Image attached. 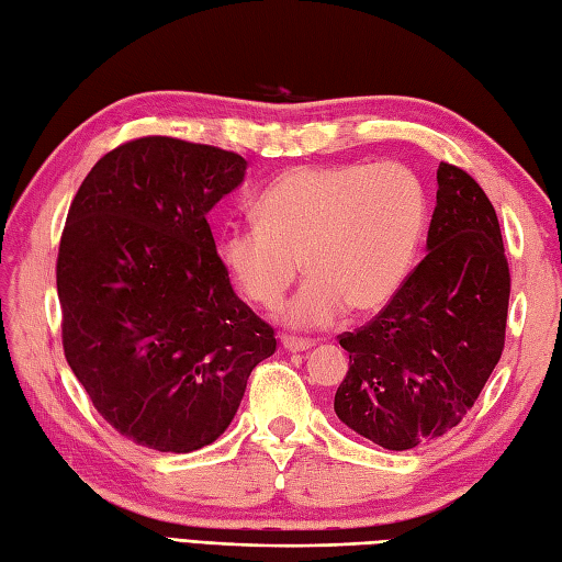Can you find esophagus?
<instances>
[{
	"label": "esophagus",
	"instance_id": "34e87169",
	"mask_svg": "<svg viewBox=\"0 0 562 562\" xmlns=\"http://www.w3.org/2000/svg\"><path fill=\"white\" fill-rule=\"evenodd\" d=\"M282 345L288 348L290 352H304L314 345V340L308 338H296V336H282Z\"/></svg>",
	"mask_w": 562,
	"mask_h": 562
}]
</instances>
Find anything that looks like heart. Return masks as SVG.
<instances>
[{
  "mask_svg": "<svg viewBox=\"0 0 562 562\" xmlns=\"http://www.w3.org/2000/svg\"><path fill=\"white\" fill-rule=\"evenodd\" d=\"M427 190L398 161L296 166L262 190L258 224L234 226L220 260L250 302L282 306V321L316 328L345 312L374 314L408 280L427 229Z\"/></svg>",
  "mask_w": 562,
  "mask_h": 562,
  "instance_id": "1",
  "label": "heart"
}]
</instances>
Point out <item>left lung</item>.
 <instances>
[{
	"mask_svg": "<svg viewBox=\"0 0 562 562\" xmlns=\"http://www.w3.org/2000/svg\"><path fill=\"white\" fill-rule=\"evenodd\" d=\"M427 256L355 333L336 415L374 445L405 451L457 427L505 348L509 266L493 202L441 161Z\"/></svg>",
	"mask_w": 562,
	"mask_h": 562,
	"instance_id": "left-lung-1",
	"label": "left lung"
}]
</instances>
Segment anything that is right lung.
Here are the masks:
<instances>
[{
    "instance_id": "1",
    "label": "right lung",
    "mask_w": 562,
    "mask_h": 562,
    "mask_svg": "<svg viewBox=\"0 0 562 562\" xmlns=\"http://www.w3.org/2000/svg\"><path fill=\"white\" fill-rule=\"evenodd\" d=\"M244 173L241 154L151 135L101 157L71 200L57 254L65 357L135 445H212L278 348L236 296L207 222Z\"/></svg>"
}]
</instances>
